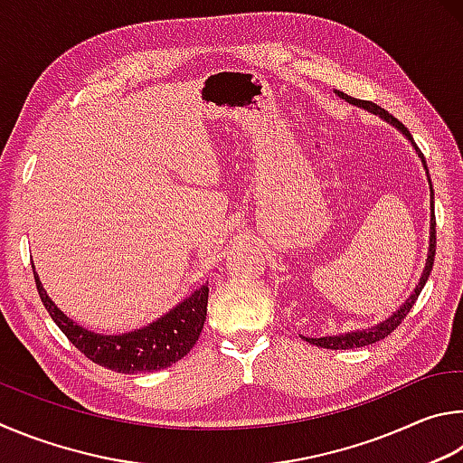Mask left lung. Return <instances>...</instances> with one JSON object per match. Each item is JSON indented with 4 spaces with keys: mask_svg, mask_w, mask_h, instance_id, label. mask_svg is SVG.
I'll use <instances>...</instances> for the list:
<instances>
[{
    "mask_svg": "<svg viewBox=\"0 0 463 463\" xmlns=\"http://www.w3.org/2000/svg\"><path fill=\"white\" fill-rule=\"evenodd\" d=\"M335 93H337L339 97H342V99L350 101V103H354V105H358V108H364V109H368V111H372V113H378L380 118H384L386 121H391V124H392L394 128H399L401 132L409 137L411 144L415 146V150H417V154H419V156H420V160H423V166H425V170H427V162H425L423 152H420V150L417 148L415 140H412L411 132H409L407 128H404L402 121H399V119H396L394 116H391V113H388L386 109L380 108V105H376V103H372V101H364V99H355V97L345 95L344 91H335ZM427 176H429V170H427ZM429 184H431V178H429ZM431 207H433V186H431ZM435 248H437V236H435V211H431V238H429V254H427V266H425L423 274H420V280H419V285H417V288H415V293H412V295L407 298V303H404V305L401 307V309L392 315V317H388L384 323H380V326L372 327V329L352 331V334H345V335H329V337H303L305 342H309V344L317 345V347H327V350H354V347H364V345L376 344V342H380V339H384V337L391 335L392 331H394L396 327H399L401 323L404 321V317H407L409 311L412 309V305L417 303V298H419V295H420V290H423L425 282H427V279H429V274H431V270H433Z\"/></svg>",
    "mask_w": 463,
    "mask_h": 463,
    "instance_id": "obj_1",
    "label": "left lung"
}]
</instances>
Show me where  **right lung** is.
I'll use <instances>...</instances> for the list:
<instances>
[{
  "instance_id": "obj_1",
  "label": "right lung",
  "mask_w": 463,
  "mask_h": 463,
  "mask_svg": "<svg viewBox=\"0 0 463 463\" xmlns=\"http://www.w3.org/2000/svg\"><path fill=\"white\" fill-rule=\"evenodd\" d=\"M34 280L44 309L62 334L67 335L69 342L91 362L108 370L121 372V374L156 372L173 366L197 344L203 323L207 317L209 287L203 285L189 298L178 303L173 311L166 313L165 317L150 323L148 327L132 331V334L99 335L72 323L61 309H56L54 303L48 298L46 290L40 285L36 272Z\"/></svg>"
}]
</instances>
